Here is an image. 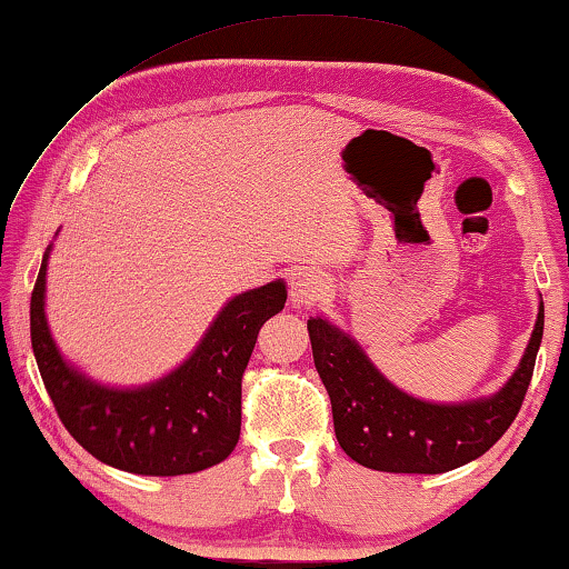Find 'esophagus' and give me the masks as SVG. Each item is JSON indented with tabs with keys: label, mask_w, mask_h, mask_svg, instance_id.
I'll return each mask as SVG.
<instances>
[{
	"label": "esophagus",
	"mask_w": 569,
	"mask_h": 569,
	"mask_svg": "<svg viewBox=\"0 0 569 569\" xmlns=\"http://www.w3.org/2000/svg\"><path fill=\"white\" fill-rule=\"evenodd\" d=\"M327 278L317 270H299L291 281V303L293 306H313L327 296Z\"/></svg>",
	"instance_id": "obj_1"
}]
</instances>
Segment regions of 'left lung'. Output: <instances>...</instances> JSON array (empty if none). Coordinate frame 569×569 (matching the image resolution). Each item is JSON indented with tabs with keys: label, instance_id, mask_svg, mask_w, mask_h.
<instances>
[{
	"label": "left lung",
	"instance_id": "left-lung-1",
	"mask_svg": "<svg viewBox=\"0 0 569 569\" xmlns=\"http://www.w3.org/2000/svg\"><path fill=\"white\" fill-rule=\"evenodd\" d=\"M545 306L511 380L493 398L432 405L400 392L355 339L309 319L313 365L331 398L333 432L351 461L387 473H446L483 456L517 418L542 345Z\"/></svg>",
	"mask_w": 569,
	"mask_h": 569
}]
</instances>
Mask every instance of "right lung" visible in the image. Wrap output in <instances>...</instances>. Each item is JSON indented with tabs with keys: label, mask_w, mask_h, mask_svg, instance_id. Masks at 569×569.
Here are the masks:
<instances>
[{
	"label": "right lung",
	"mask_w": 569,
	"mask_h": 569,
	"mask_svg": "<svg viewBox=\"0 0 569 569\" xmlns=\"http://www.w3.org/2000/svg\"><path fill=\"white\" fill-rule=\"evenodd\" d=\"M44 268L48 252L32 288L30 337L44 390L70 436L98 461L141 476L197 473L224 461L240 438L242 372L260 327L286 306L283 281L236 296L164 380L108 390L62 362L44 321Z\"/></svg>",
	"instance_id": "1"
}]
</instances>
